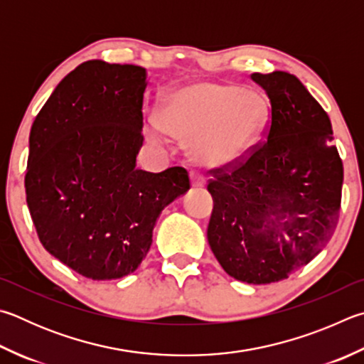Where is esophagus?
<instances>
[{
    "label": "esophagus",
    "instance_id": "obj_1",
    "mask_svg": "<svg viewBox=\"0 0 364 364\" xmlns=\"http://www.w3.org/2000/svg\"><path fill=\"white\" fill-rule=\"evenodd\" d=\"M191 184L196 189H202L205 186V178L200 173H193L191 175Z\"/></svg>",
    "mask_w": 364,
    "mask_h": 364
}]
</instances>
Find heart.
<instances>
[{
  "mask_svg": "<svg viewBox=\"0 0 364 364\" xmlns=\"http://www.w3.org/2000/svg\"><path fill=\"white\" fill-rule=\"evenodd\" d=\"M269 108L253 90L199 81L168 92L157 109L151 136L188 140V154L202 168H228L245 161L267 127Z\"/></svg>",
  "mask_w": 364,
  "mask_h": 364,
  "instance_id": "b5f03b06",
  "label": "heart"
}]
</instances>
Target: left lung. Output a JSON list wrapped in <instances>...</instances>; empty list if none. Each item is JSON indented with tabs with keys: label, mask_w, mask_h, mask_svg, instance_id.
Wrapping results in <instances>:
<instances>
[{
	"label": "left lung",
	"mask_w": 364,
	"mask_h": 364,
	"mask_svg": "<svg viewBox=\"0 0 364 364\" xmlns=\"http://www.w3.org/2000/svg\"><path fill=\"white\" fill-rule=\"evenodd\" d=\"M270 102L266 141L208 183L207 229L218 262L251 285L288 279L334 234L343 167L325 109L294 75L253 73Z\"/></svg>",
	"instance_id": "1"
}]
</instances>
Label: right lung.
I'll return each mask as SVG.
<instances>
[{"instance_id": "1", "label": "right lung", "mask_w": 364, "mask_h": 364, "mask_svg": "<svg viewBox=\"0 0 364 364\" xmlns=\"http://www.w3.org/2000/svg\"><path fill=\"white\" fill-rule=\"evenodd\" d=\"M146 85L143 67L84 62L31 125L25 191L38 237L92 280L135 272L162 210L191 188L181 167L136 168Z\"/></svg>"}]
</instances>
